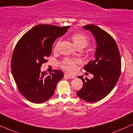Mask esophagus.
<instances>
[{"instance_id": "obj_1", "label": "esophagus", "mask_w": 133, "mask_h": 133, "mask_svg": "<svg viewBox=\"0 0 133 133\" xmlns=\"http://www.w3.org/2000/svg\"><path fill=\"white\" fill-rule=\"evenodd\" d=\"M65 76H66L67 77H68L69 79H74L76 77L73 75H71V74H66L65 75Z\"/></svg>"}]
</instances>
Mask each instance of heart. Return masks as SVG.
<instances>
[{"mask_svg": "<svg viewBox=\"0 0 133 133\" xmlns=\"http://www.w3.org/2000/svg\"><path fill=\"white\" fill-rule=\"evenodd\" d=\"M71 38L74 44L78 48H84L87 46L90 42V39L88 36L82 32H75L72 34ZM59 43V42L58 41L54 46V50L55 51L57 50ZM78 63H79V61L76 59H65L61 62V67L66 71L72 72L76 71Z\"/></svg>", "mask_w": 133, "mask_h": 133, "instance_id": "obj_1", "label": "heart"}]
</instances>
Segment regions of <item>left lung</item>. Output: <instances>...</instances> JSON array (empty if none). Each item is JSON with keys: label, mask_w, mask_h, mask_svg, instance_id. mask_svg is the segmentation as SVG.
Listing matches in <instances>:
<instances>
[{"label": "left lung", "mask_w": 133, "mask_h": 133, "mask_svg": "<svg viewBox=\"0 0 133 133\" xmlns=\"http://www.w3.org/2000/svg\"><path fill=\"white\" fill-rule=\"evenodd\" d=\"M93 34L97 43L94 60L84 66L92 74L91 79H82L83 87L77 95L88 102H96L106 97L114 88L121 73V58L115 40L108 32L94 25L83 26Z\"/></svg>", "instance_id": "1"}]
</instances>
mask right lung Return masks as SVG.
<instances>
[{"instance_id": "1", "label": "right lung", "mask_w": 133, "mask_h": 133, "mask_svg": "<svg viewBox=\"0 0 133 133\" xmlns=\"http://www.w3.org/2000/svg\"><path fill=\"white\" fill-rule=\"evenodd\" d=\"M70 26L41 24L27 31L18 41L12 53L11 68L17 88L29 101L42 103L52 97L56 85L63 77L61 70L50 76L41 72L42 63L51 54L57 38L66 33Z\"/></svg>"}]
</instances>
